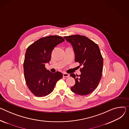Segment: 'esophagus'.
Here are the masks:
<instances>
[{"label": "esophagus", "mask_w": 129, "mask_h": 129, "mask_svg": "<svg viewBox=\"0 0 129 129\" xmlns=\"http://www.w3.org/2000/svg\"><path fill=\"white\" fill-rule=\"evenodd\" d=\"M63 76L64 77H69L70 76V75L68 74H67V73H63Z\"/></svg>", "instance_id": "1"}]
</instances>
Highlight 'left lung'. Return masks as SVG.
<instances>
[{
	"label": "left lung",
	"mask_w": 129,
	"mask_h": 129,
	"mask_svg": "<svg viewBox=\"0 0 129 129\" xmlns=\"http://www.w3.org/2000/svg\"><path fill=\"white\" fill-rule=\"evenodd\" d=\"M64 38L73 48L75 62L83 66L79 78L74 74L70 75L75 80L71 89L79 95H87L97 88L101 79L103 59L100 50L95 42L84 36L75 35Z\"/></svg>",
	"instance_id": "left-lung-1"
}]
</instances>
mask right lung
Wrapping results in <instances>:
<instances>
[{"mask_svg": "<svg viewBox=\"0 0 129 129\" xmlns=\"http://www.w3.org/2000/svg\"><path fill=\"white\" fill-rule=\"evenodd\" d=\"M64 40L58 36L44 37L34 42L26 51L25 79L30 91L37 97H44L51 93L57 81L63 78L61 73H52L47 70L45 64L49 63L53 49Z\"/></svg>", "mask_w": 129, "mask_h": 129, "instance_id": "add662e5", "label": "right lung"}]
</instances>
